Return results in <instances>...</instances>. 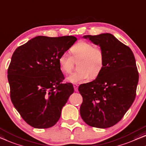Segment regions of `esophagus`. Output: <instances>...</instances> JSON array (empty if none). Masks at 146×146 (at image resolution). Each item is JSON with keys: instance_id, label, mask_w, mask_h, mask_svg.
I'll use <instances>...</instances> for the list:
<instances>
[{"instance_id": "esophagus-1", "label": "esophagus", "mask_w": 146, "mask_h": 146, "mask_svg": "<svg viewBox=\"0 0 146 146\" xmlns=\"http://www.w3.org/2000/svg\"><path fill=\"white\" fill-rule=\"evenodd\" d=\"M74 90L76 92H77L78 91V85L77 84H74Z\"/></svg>"}]
</instances>
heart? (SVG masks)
<instances>
[{
	"mask_svg": "<svg viewBox=\"0 0 146 146\" xmlns=\"http://www.w3.org/2000/svg\"><path fill=\"white\" fill-rule=\"evenodd\" d=\"M71 56L63 52L58 58L59 66L63 72L69 74L74 62H78V70L67 77L71 83H81L99 75L104 66L105 56L100 48L94 47L90 42L79 41L70 49Z\"/></svg>",
	"mask_w": 146,
	"mask_h": 146,
	"instance_id": "1",
	"label": "heart"
}]
</instances>
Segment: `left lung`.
I'll use <instances>...</instances> for the list:
<instances>
[{
	"label": "left lung",
	"instance_id": "obj_1",
	"mask_svg": "<svg viewBox=\"0 0 146 146\" xmlns=\"http://www.w3.org/2000/svg\"><path fill=\"white\" fill-rule=\"evenodd\" d=\"M84 38L101 47L105 61L96 79L78 88L83 98L80 115L92 127H111L122 119L136 98L139 76L134 54L111 33Z\"/></svg>",
	"mask_w": 146,
	"mask_h": 146
}]
</instances>
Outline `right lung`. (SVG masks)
Wrapping results in <instances>:
<instances>
[{"instance_id":"1","label":"right lung","mask_w":146,"mask_h":146,"mask_svg":"<svg viewBox=\"0 0 146 146\" xmlns=\"http://www.w3.org/2000/svg\"><path fill=\"white\" fill-rule=\"evenodd\" d=\"M74 36H37L20 46L8 69L10 99L22 119L35 128L54 126L74 87L62 84L61 54L76 41Z\"/></svg>"}]
</instances>
